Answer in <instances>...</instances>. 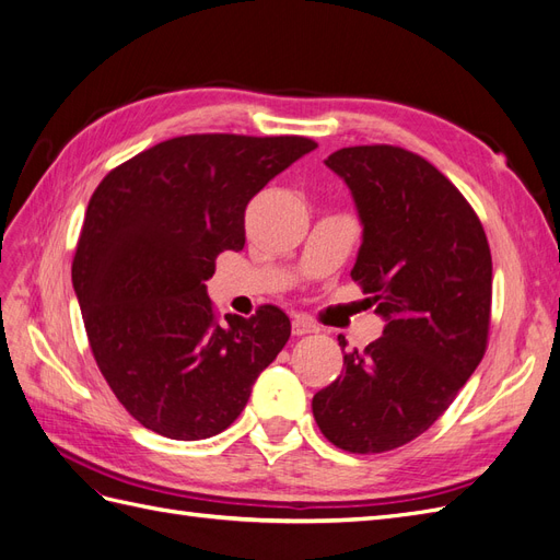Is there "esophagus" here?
I'll list each match as a JSON object with an SVG mask.
<instances>
[{
	"label": "esophagus",
	"mask_w": 560,
	"mask_h": 560,
	"mask_svg": "<svg viewBox=\"0 0 560 560\" xmlns=\"http://www.w3.org/2000/svg\"><path fill=\"white\" fill-rule=\"evenodd\" d=\"M315 331H319V327L313 325L311 319L294 317V322H292V334L294 336H306V334H315Z\"/></svg>",
	"instance_id": "esophagus-1"
}]
</instances>
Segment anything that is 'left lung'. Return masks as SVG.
I'll use <instances>...</instances> for the list:
<instances>
[{"label":"left lung","instance_id":"8db88e82","mask_svg":"<svg viewBox=\"0 0 560 560\" xmlns=\"http://www.w3.org/2000/svg\"><path fill=\"white\" fill-rule=\"evenodd\" d=\"M325 163L364 226L350 276L387 325L343 354L346 371L313 397V416L334 446L385 453L425 432L483 360L493 259L465 196L413 151L346 147Z\"/></svg>","mask_w":560,"mask_h":560}]
</instances>
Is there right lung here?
<instances>
[{"instance_id": "1", "label": "right lung", "mask_w": 560, "mask_h": 560, "mask_svg": "<svg viewBox=\"0 0 560 560\" xmlns=\"http://www.w3.org/2000/svg\"><path fill=\"white\" fill-rule=\"evenodd\" d=\"M315 147L301 135H182L97 184L72 282L97 369L147 430L179 442L224 432L290 341L276 306L219 319L206 280L219 254L245 247L247 202Z\"/></svg>"}]
</instances>
